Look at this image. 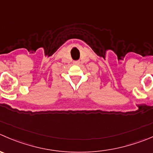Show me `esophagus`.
Returning <instances> with one entry per match:
<instances>
[{"mask_svg": "<svg viewBox=\"0 0 153 153\" xmlns=\"http://www.w3.org/2000/svg\"><path fill=\"white\" fill-rule=\"evenodd\" d=\"M79 61H74V64H78Z\"/></svg>", "mask_w": 153, "mask_h": 153, "instance_id": "obj_1", "label": "esophagus"}]
</instances>
